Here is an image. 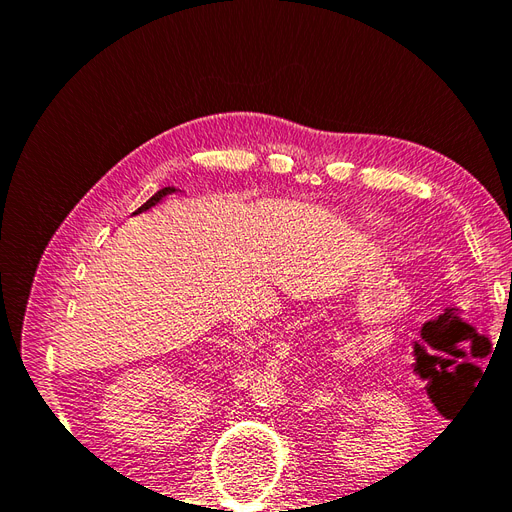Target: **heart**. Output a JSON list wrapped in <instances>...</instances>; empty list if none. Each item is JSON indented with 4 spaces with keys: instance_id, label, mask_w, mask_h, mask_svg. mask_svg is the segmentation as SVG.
Returning a JSON list of instances; mask_svg holds the SVG:
<instances>
[{
    "instance_id": "heart-1",
    "label": "heart",
    "mask_w": 512,
    "mask_h": 512,
    "mask_svg": "<svg viewBox=\"0 0 512 512\" xmlns=\"http://www.w3.org/2000/svg\"><path fill=\"white\" fill-rule=\"evenodd\" d=\"M376 224H382V220H376Z\"/></svg>"
}]
</instances>
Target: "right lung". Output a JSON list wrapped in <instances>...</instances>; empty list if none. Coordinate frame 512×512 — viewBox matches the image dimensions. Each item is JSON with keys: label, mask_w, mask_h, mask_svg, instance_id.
<instances>
[{"label": "right lung", "mask_w": 512, "mask_h": 512, "mask_svg": "<svg viewBox=\"0 0 512 512\" xmlns=\"http://www.w3.org/2000/svg\"><path fill=\"white\" fill-rule=\"evenodd\" d=\"M175 192H177V188H162L160 192L153 194V196L147 200V203H145L143 207H138V211H136V213H143V211H147V209H151V207H156V205L160 203V200H162L164 196H168V194H175Z\"/></svg>", "instance_id": "right-lung-1"}]
</instances>
